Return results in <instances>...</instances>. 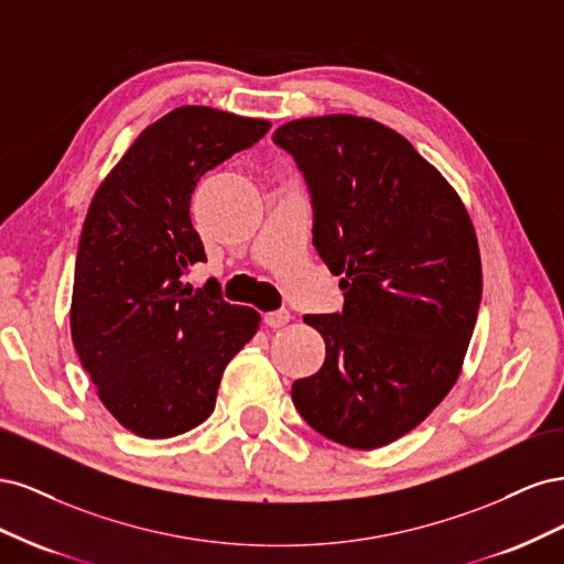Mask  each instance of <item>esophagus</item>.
<instances>
[{"label": "esophagus", "mask_w": 564, "mask_h": 564, "mask_svg": "<svg viewBox=\"0 0 564 564\" xmlns=\"http://www.w3.org/2000/svg\"><path fill=\"white\" fill-rule=\"evenodd\" d=\"M292 319V315H289L286 311H278V313H265V317H263V322L268 324L270 329H280V327H284V324Z\"/></svg>", "instance_id": "obj_1"}]
</instances>
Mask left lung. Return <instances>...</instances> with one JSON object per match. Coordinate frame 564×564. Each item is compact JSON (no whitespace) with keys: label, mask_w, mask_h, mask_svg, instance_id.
<instances>
[{"label":"left lung","mask_w":564,"mask_h":564,"mask_svg":"<svg viewBox=\"0 0 564 564\" xmlns=\"http://www.w3.org/2000/svg\"><path fill=\"white\" fill-rule=\"evenodd\" d=\"M275 143L308 181L313 245L340 275L344 311L305 315L324 365L292 386L311 429L377 449L414 431L454 388L482 299L464 199L402 133L357 115L303 117Z\"/></svg>","instance_id":"8db88e82"}]
</instances>
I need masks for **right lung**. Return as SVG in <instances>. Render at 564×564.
Here are the masks:
<instances>
[{
  "label": "right lung",
  "mask_w": 564,
  "mask_h": 564,
  "mask_svg": "<svg viewBox=\"0 0 564 564\" xmlns=\"http://www.w3.org/2000/svg\"><path fill=\"white\" fill-rule=\"evenodd\" d=\"M268 119L183 106L141 131L84 220L70 334L98 400L127 431L174 437L207 421L220 377L261 315L183 286L207 261L191 220L197 181L263 139Z\"/></svg>",
  "instance_id": "right-lung-1"
}]
</instances>
